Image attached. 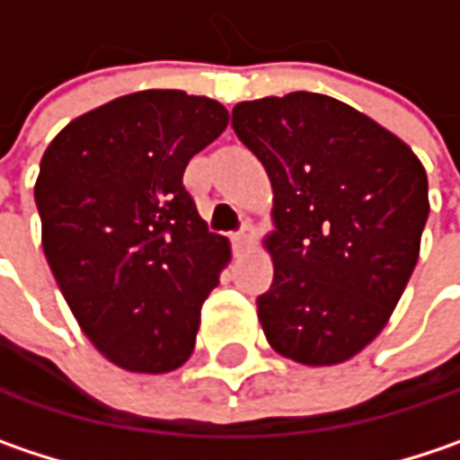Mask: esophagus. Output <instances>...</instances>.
I'll use <instances>...</instances> for the list:
<instances>
[{"instance_id":"1","label":"esophagus","mask_w":460,"mask_h":460,"mask_svg":"<svg viewBox=\"0 0 460 460\" xmlns=\"http://www.w3.org/2000/svg\"><path fill=\"white\" fill-rule=\"evenodd\" d=\"M251 241H253V227L246 222V225L241 227V233L233 235V246H235V251H243V248L251 246Z\"/></svg>"}]
</instances>
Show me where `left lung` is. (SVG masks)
<instances>
[{"label": "left lung", "instance_id": "obj_1", "mask_svg": "<svg viewBox=\"0 0 460 460\" xmlns=\"http://www.w3.org/2000/svg\"><path fill=\"white\" fill-rule=\"evenodd\" d=\"M233 130L272 182L275 278L256 301L267 343L304 367L343 364L385 330L409 285L429 214L424 164L324 93L241 102Z\"/></svg>", "mask_w": 460, "mask_h": 460}]
</instances>
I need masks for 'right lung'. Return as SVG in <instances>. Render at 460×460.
Instances as JSON below:
<instances>
[{"label":"right lung","mask_w":460,"mask_h":460,"mask_svg":"<svg viewBox=\"0 0 460 460\" xmlns=\"http://www.w3.org/2000/svg\"><path fill=\"white\" fill-rule=\"evenodd\" d=\"M227 119L217 99L148 88L75 117L41 156L33 196L51 275L125 372L167 375L193 353L230 241L207 230L182 172Z\"/></svg>","instance_id":"add662e5"}]
</instances>
